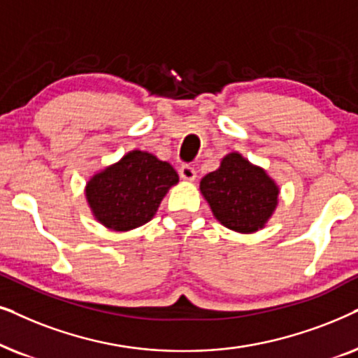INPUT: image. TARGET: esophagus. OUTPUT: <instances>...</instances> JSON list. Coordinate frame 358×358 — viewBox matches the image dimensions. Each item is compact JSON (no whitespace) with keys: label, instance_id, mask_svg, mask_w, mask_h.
<instances>
[{"label":"esophagus","instance_id":"esophagus-1","mask_svg":"<svg viewBox=\"0 0 358 358\" xmlns=\"http://www.w3.org/2000/svg\"><path fill=\"white\" fill-rule=\"evenodd\" d=\"M180 176H182L183 180H187V182H193V180L196 178V170H194L192 165H182L180 166Z\"/></svg>","mask_w":358,"mask_h":358}]
</instances>
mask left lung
<instances>
[{
	"label": "left lung",
	"mask_w": 358,
	"mask_h": 358,
	"mask_svg": "<svg viewBox=\"0 0 358 358\" xmlns=\"http://www.w3.org/2000/svg\"><path fill=\"white\" fill-rule=\"evenodd\" d=\"M199 189L214 217L241 234H252L265 227L280 194L275 180L239 152L227 154L217 170L204 175Z\"/></svg>",
	"instance_id": "1"
}]
</instances>
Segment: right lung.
Listing matches in <instances>:
<instances>
[{
  "label": "right lung",
  "mask_w": 358,
  "mask_h": 358,
  "mask_svg": "<svg viewBox=\"0 0 358 358\" xmlns=\"http://www.w3.org/2000/svg\"><path fill=\"white\" fill-rule=\"evenodd\" d=\"M176 183L178 173L169 162L145 150H131L94 173L85 187V196L98 222L124 232L149 222Z\"/></svg>",
  "instance_id": "add662e5"
}]
</instances>
